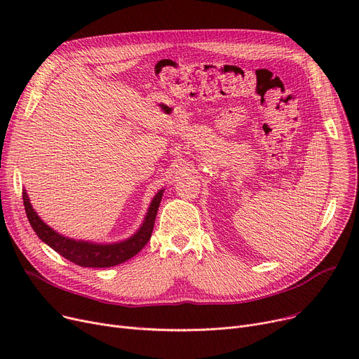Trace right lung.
Wrapping results in <instances>:
<instances>
[{
  "label": "right lung",
  "mask_w": 359,
  "mask_h": 359,
  "mask_svg": "<svg viewBox=\"0 0 359 359\" xmlns=\"http://www.w3.org/2000/svg\"><path fill=\"white\" fill-rule=\"evenodd\" d=\"M164 189H160L151 201L147 215L141 224V227L126 240L116 243H93L86 240H75L65 237L50 229L49 225L37 215L30 203L29 195L23 191L25 210L32 229L45 244L62 257L68 259L75 265L83 268H111L121 265L128 259L134 257L151 238V233L154 229V221L158 211V206L163 198Z\"/></svg>",
  "instance_id": "1"
}]
</instances>
